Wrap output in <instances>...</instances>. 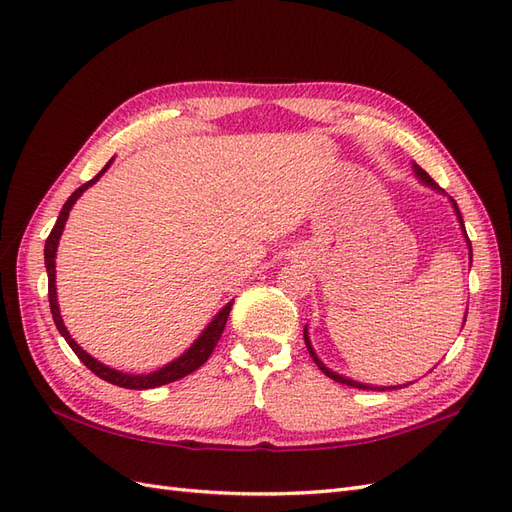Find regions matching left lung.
<instances>
[{"mask_svg":"<svg viewBox=\"0 0 512 512\" xmlns=\"http://www.w3.org/2000/svg\"><path fill=\"white\" fill-rule=\"evenodd\" d=\"M414 175L421 179L425 185H429V188H433V190H438V192H442L444 194V190L440 188V185L433 181L425 170L418 166V164H414ZM451 198V196H448ZM451 203H453V207H455V213H457V220H459V224H461V230H463V237H466V243H468V250H470V262H472V243H470V239H468V232H466V226H463V218H461V213H459V207H457V203L455 200L451 198ZM468 314V312H466ZM303 337H305V346H307V350H309V354H312V359L316 361V365H318V369H322L324 371V376H329L331 380H335V382H342V384H346V386H354V389H363V391H393V389H397V386H374V384H363V382H356V380H352V378H346V376H339V374H335V371H331L327 365H324L318 356H316V352H314V348H312V342H309V335H307V327L303 329ZM404 386H408V384H404ZM401 389V386H399Z\"/></svg>","mask_w":512,"mask_h":512,"instance_id":"obj_1","label":"left lung"}]
</instances>
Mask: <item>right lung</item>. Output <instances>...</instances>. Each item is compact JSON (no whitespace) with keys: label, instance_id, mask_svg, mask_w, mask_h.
<instances>
[{"label":"right lung","instance_id":"right-lung-1","mask_svg":"<svg viewBox=\"0 0 512 512\" xmlns=\"http://www.w3.org/2000/svg\"><path fill=\"white\" fill-rule=\"evenodd\" d=\"M111 162H113V160H108V164L100 170V173H98L94 179L83 183L79 190H74V194L66 200L64 209H61V213H59V218H57V222H55V226H53V230H51L49 239H46V243H44V265H46V273H49V305H51V314H53L57 331L61 333V337L66 339L68 346L74 350V354L79 356L81 363L87 365V369H91L98 378H102V380H106V382H111V384H115V386H123V389H134V391H145V389H156V386H164V384H168V382H175V380H179V378H183V376H188V374H192V371H196L200 365H203V363L209 359L213 348L218 346L220 337H222V333H224V327H226V320H228V314H230L232 301L220 309V314L209 322V327H207L203 333H200V337L196 339V342H194L188 350H185V352L179 356V359L170 361V363L164 365L162 369L151 371V374L134 376V374H123V371H117V369H113V367H106V365H102L100 361H96L94 356H89L79 344L74 342V339H72L70 333H68V329L64 327V320H61L59 305H57V292H55V290H57V288H55V254H57L59 237H61V232H64V226H66V220H68L72 205L76 203V200H79V196L89 188V185H94V183L106 173V168L111 166Z\"/></svg>","mask_w":512,"mask_h":512}]
</instances>
